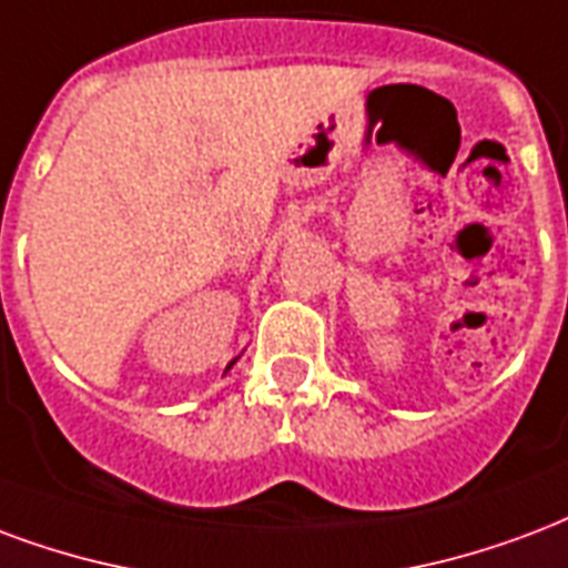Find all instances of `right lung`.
<instances>
[{
	"label": "right lung",
	"instance_id": "add662e5",
	"mask_svg": "<svg viewBox=\"0 0 568 568\" xmlns=\"http://www.w3.org/2000/svg\"><path fill=\"white\" fill-rule=\"evenodd\" d=\"M234 361H237V358H234ZM234 361H231V364H229V369H231V367H234Z\"/></svg>",
	"mask_w": 568,
	"mask_h": 568
}]
</instances>
